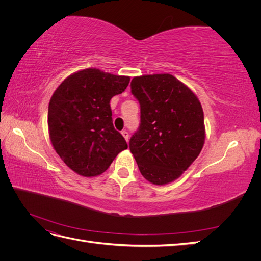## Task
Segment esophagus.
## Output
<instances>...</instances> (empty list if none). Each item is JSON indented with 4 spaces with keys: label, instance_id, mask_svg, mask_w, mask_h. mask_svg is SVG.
Listing matches in <instances>:
<instances>
[{
    "label": "esophagus",
    "instance_id": "34e87169",
    "mask_svg": "<svg viewBox=\"0 0 261 261\" xmlns=\"http://www.w3.org/2000/svg\"><path fill=\"white\" fill-rule=\"evenodd\" d=\"M122 135H123V137L125 138V140H126V141H128V137H129V134H128V132L123 130V132H122Z\"/></svg>",
    "mask_w": 261,
    "mask_h": 261
}]
</instances>
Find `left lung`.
<instances>
[{
    "label": "left lung",
    "instance_id": "obj_1",
    "mask_svg": "<svg viewBox=\"0 0 261 261\" xmlns=\"http://www.w3.org/2000/svg\"><path fill=\"white\" fill-rule=\"evenodd\" d=\"M130 85L140 103V126L129 140V149L148 181L170 184L191 167L203 147L201 103L171 74L136 76Z\"/></svg>",
    "mask_w": 261,
    "mask_h": 261
}]
</instances>
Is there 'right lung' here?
<instances>
[{
	"label": "right lung",
	"mask_w": 261,
	"mask_h": 261,
	"mask_svg": "<svg viewBox=\"0 0 261 261\" xmlns=\"http://www.w3.org/2000/svg\"><path fill=\"white\" fill-rule=\"evenodd\" d=\"M129 76L85 68L67 76L49 103L48 127L53 149L78 175L102 174L127 149L113 126L110 100L128 86Z\"/></svg>",
	"instance_id": "obj_1"
}]
</instances>
